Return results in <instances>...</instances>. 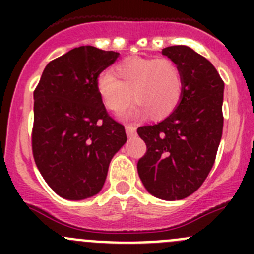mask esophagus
I'll return each instance as SVG.
<instances>
[{
    "label": "esophagus",
    "mask_w": 254,
    "mask_h": 254,
    "mask_svg": "<svg viewBox=\"0 0 254 254\" xmlns=\"http://www.w3.org/2000/svg\"><path fill=\"white\" fill-rule=\"evenodd\" d=\"M125 130H127V136H134L135 134H136V127H132V125H127L125 127Z\"/></svg>",
    "instance_id": "obj_1"
}]
</instances>
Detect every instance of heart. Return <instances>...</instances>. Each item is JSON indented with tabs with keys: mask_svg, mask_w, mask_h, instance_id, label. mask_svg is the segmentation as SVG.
Listing matches in <instances>:
<instances>
[{
	"mask_svg": "<svg viewBox=\"0 0 254 254\" xmlns=\"http://www.w3.org/2000/svg\"><path fill=\"white\" fill-rule=\"evenodd\" d=\"M97 89L107 109L120 114L134 99L137 102L131 114L146 112L155 119L170 115L183 94V75L171 59L127 58L114 66L112 73H103Z\"/></svg>",
	"mask_w": 254,
	"mask_h": 254,
	"instance_id": "heart-1",
	"label": "heart"
}]
</instances>
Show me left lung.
<instances>
[{"instance_id": "obj_1", "label": "left lung", "mask_w": 254, "mask_h": 254, "mask_svg": "<svg viewBox=\"0 0 254 254\" xmlns=\"http://www.w3.org/2000/svg\"><path fill=\"white\" fill-rule=\"evenodd\" d=\"M179 66L183 94L165 120L137 129L146 153L137 172L150 194L181 200L204 183L222 136L224 81L209 60L186 45L162 49Z\"/></svg>"}]
</instances>
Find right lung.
Segmentation results:
<instances>
[{"label":"right lung","mask_w":254,"mask_h":254,"mask_svg":"<svg viewBox=\"0 0 254 254\" xmlns=\"http://www.w3.org/2000/svg\"><path fill=\"white\" fill-rule=\"evenodd\" d=\"M119 54L86 45L48 64L34 91L35 165L61 198L82 200L103 188L125 129L107 113L98 76Z\"/></svg>","instance_id":"right-lung-1"}]
</instances>
